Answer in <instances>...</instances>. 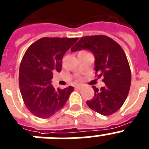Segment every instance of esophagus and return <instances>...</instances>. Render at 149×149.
Returning a JSON list of instances; mask_svg holds the SVG:
<instances>
[{
  "label": "esophagus",
  "instance_id": "esophagus-1",
  "mask_svg": "<svg viewBox=\"0 0 149 149\" xmlns=\"http://www.w3.org/2000/svg\"><path fill=\"white\" fill-rule=\"evenodd\" d=\"M76 89H78V90H80V89H82V86H80V85H78V86H76L75 87Z\"/></svg>",
  "mask_w": 149,
  "mask_h": 149
}]
</instances>
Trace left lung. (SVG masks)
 Listing matches in <instances>:
<instances>
[{
    "label": "left lung",
    "instance_id": "8db88e82",
    "mask_svg": "<svg viewBox=\"0 0 149 149\" xmlns=\"http://www.w3.org/2000/svg\"><path fill=\"white\" fill-rule=\"evenodd\" d=\"M82 49L94 54V70L105 83L100 89L93 86L94 96L86 102L88 107L103 116L112 115L121 108L130 90L131 72L125 52L118 42L104 35L82 37L71 51Z\"/></svg>",
    "mask_w": 149,
    "mask_h": 149
}]
</instances>
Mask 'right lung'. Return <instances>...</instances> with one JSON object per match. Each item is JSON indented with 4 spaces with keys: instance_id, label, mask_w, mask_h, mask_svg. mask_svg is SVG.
Segmentation results:
<instances>
[{
    "instance_id": "right-lung-1",
    "label": "right lung",
    "mask_w": 149,
    "mask_h": 149,
    "mask_svg": "<svg viewBox=\"0 0 149 149\" xmlns=\"http://www.w3.org/2000/svg\"><path fill=\"white\" fill-rule=\"evenodd\" d=\"M78 38L43 37L29 46L19 67V88L24 103L33 115L48 118L65 105L73 86L55 90L54 72L61 70L64 55Z\"/></svg>"
}]
</instances>
